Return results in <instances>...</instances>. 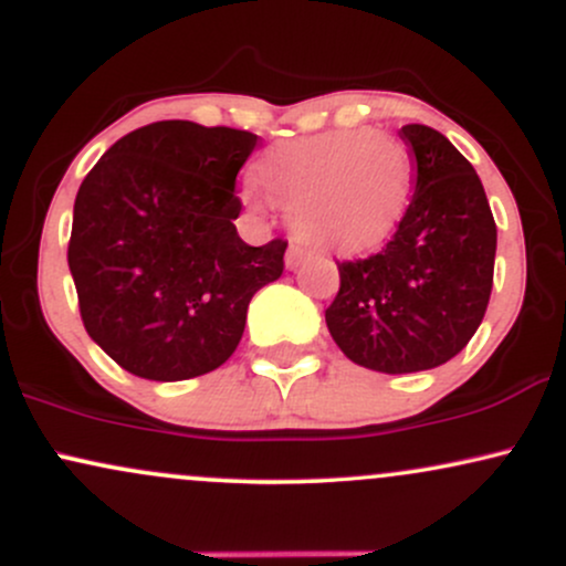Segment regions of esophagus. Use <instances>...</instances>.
<instances>
[{
  "mask_svg": "<svg viewBox=\"0 0 566 566\" xmlns=\"http://www.w3.org/2000/svg\"><path fill=\"white\" fill-rule=\"evenodd\" d=\"M303 258H305V250L301 244H290V250H287V255H284V265H287V269L292 271V269H297V265L303 263Z\"/></svg>",
  "mask_w": 566,
  "mask_h": 566,
  "instance_id": "obj_1",
  "label": "esophagus"
}]
</instances>
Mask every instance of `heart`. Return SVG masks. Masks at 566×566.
Wrapping results in <instances>:
<instances>
[{
  "mask_svg": "<svg viewBox=\"0 0 566 566\" xmlns=\"http://www.w3.org/2000/svg\"><path fill=\"white\" fill-rule=\"evenodd\" d=\"M255 180L290 210L297 239L350 255L396 231L412 191V154L378 129H333L276 146L255 165Z\"/></svg>",
  "mask_w": 566,
  "mask_h": 566,
  "instance_id": "obj_1",
  "label": "heart"
}]
</instances>
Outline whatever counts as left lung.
<instances>
[{
  "mask_svg": "<svg viewBox=\"0 0 566 566\" xmlns=\"http://www.w3.org/2000/svg\"><path fill=\"white\" fill-rule=\"evenodd\" d=\"M415 193L378 255L337 263L340 290L324 311L337 348L388 375L433 369L469 346L484 319L497 229L471 161L444 135L405 125Z\"/></svg>",
  "mask_w": 566,
  "mask_h": 566,
  "instance_id": "1",
  "label": "left lung"
}]
</instances>
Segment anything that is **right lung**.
I'll return each mask as SVG.
<instances>
[{
    "mask_svg": "<svg viewBox=\"0 0 566 566\" xmlns=\"http://www.w3.org/2000/svg\"><path fill=\"white\" fill-rule=\"evenodd\" d=\"M255 146L247 129L154 122L82 180L69 269L84 329L127 373L172 382L218 369L252 295L282 276L287 242L250 247L233 226Z\"/></svg>",
    "mask_w": 566,
    "mask_h": 566,
    "instance_id": "add662e5",
    "label": "right lung"
}]
</instances>
